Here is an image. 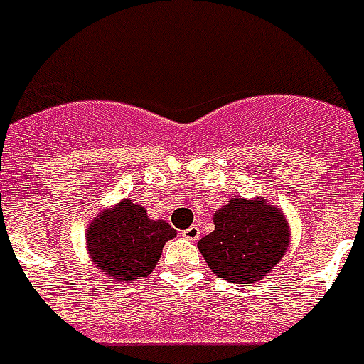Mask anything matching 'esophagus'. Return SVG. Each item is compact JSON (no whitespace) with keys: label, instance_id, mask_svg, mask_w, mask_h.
Returning <instances> with one entry per match:
<instances>
[{"label":"esophagus","instance_id":"esophagus-1","mask_svg":"<svg viewBox=\"0 0 364 364\" xmlns=\"http://www.w3.org/2000/svg\"><path fill=\"white\" fill-rule=\"evenodd\" d=\"M181 235L185 237L187 241H196V239L200 237V228H198V225H191V228L181 231Z\"/></svg>","mask_w":364,"mask_h":364}]
</instances>
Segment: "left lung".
I'll return each instance as SVG.
<instances>
[{"mask_svg":"<svg viewBox=\"0 0 364 364\" xmlns=\"http://www.w3.org/2000/svg\"><path fill=\"white\" fill-rule=\"evenodd\" d=\"M291 241L287 218L262 196L231 198L214 214V231L198 241L208 268L231 284H257L284 258Z\"/></svg>","mask_w":364,"mask_h":364,"instance_id":"left-lung-1","label":"left lung"}]
</instances>
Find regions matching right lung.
Masks as SVG:
<instances>
[{
  "label": "right lung",
  "instance_id": "1",
  "mask_svg": "<svg viewBox=\"0 0 364 364\" xmlns=\"http://www.w3.org/2000/svg\"><path fill=\"white\" fill-rule=\"evenodd\" d=\"M175 235L168 222L152 220L144 206L123 198L90 220L86 249L109 282L133 284L154 270L164 245Z\"/></svg>",
  "mask_w": 364,
  "mask_h": 364
}]
</instances>
